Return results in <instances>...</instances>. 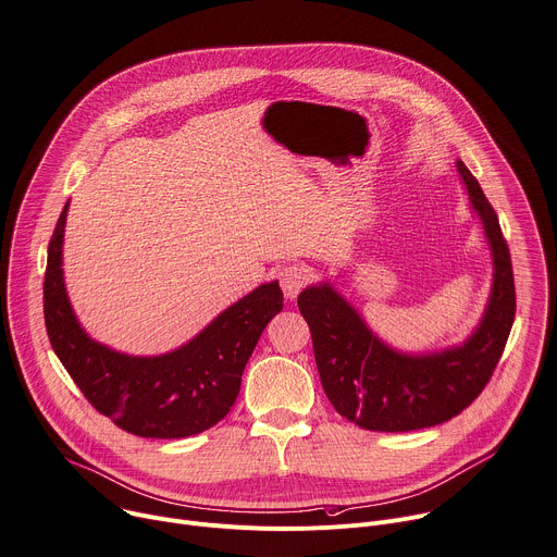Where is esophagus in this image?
Masks as SVG:
<instances>
[{
	"instance_id": "1",
	"label": "esophagus",
	"mask_w": 557,
	"mask_h": 557,
	"mask_svg": "<svg viewBox=\"0 0 557 557\" xmlns=\"http://www.w3.org/2000/svg\"><path fill=\"white\" fill-rule=\"evenodd\" d=\"M312 281V270L302 263H292L281 270V287L287 298H296Z\"/></svg>"
}]
</instances>
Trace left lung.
<instances>
[{
	"instance_id": "left-lung-1",
	"label": "left lung",
	"mask_w": 557,
	"mask_h": 557,
	"mask_svg": "<svg viewBox=\"0 0 557 557\" xmlns=\"http://www.w3.org/2000/svg\"><path fill=\"white\" fill-rule=\"evenodd\" d=\"M469 201L480 214L496 274L484 319L456 349L405 356L367 330L354 307L327 283L307 287L298 310L310 325L323 389L334 409L369 431L436 426L465 411L486 387L516 319V283L507 238L478 178L458 161Z\"/></svg>"
}]
</instances>
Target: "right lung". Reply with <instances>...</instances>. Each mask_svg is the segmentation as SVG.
Segmentation results:
<instances>
[{"mask_svg": "<svg viewBox=\"0 0 557 557\" xmlns=\"http://www.w3.org/2000/svg\"><path fill=\"white\" fill-rule=\"evenodd\" d=\"M66 212L69 206L48 243L44 319L50 345L75 385L99 413L141 438H188L214 426L234 405L263 330L283 310L278 283L257 287L172 354H119L90 341L71 310L61 276Z\"/></svg>", "mask_w": 557, "mask_h": 557, "instance_id": "add662e5", "label": "right lung"}]
</instances>
